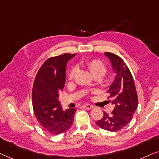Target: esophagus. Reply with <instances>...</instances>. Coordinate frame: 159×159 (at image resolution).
Instances as JSON below:
<instances>
[{
  "instance_id": "34e87169",
  "label": "esophagus",
  "mask_w": 159,
  "mask_h": 159,
  "mask_svg": "<svg viewBox=\"0 0 159 159\" xmlns=\"http://www.w3.org/2000/svg\"><path fill=\"white\" fill-rule=\"evenodd\" d=\"M83 107H84V108H86V109H87V110H90V109H92V107H93V105L86 103V104H84L83 105Z\"/></svg>"
}]
</instances>
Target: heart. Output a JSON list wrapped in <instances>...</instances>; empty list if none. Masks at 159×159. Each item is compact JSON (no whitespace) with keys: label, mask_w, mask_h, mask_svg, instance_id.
Returning <instances> with one entry per match:
<instances>
[{"label":"heart","mask_w":159,"mask_h":159,"mask_svg":"<svg viewBox=\"0 0 159 159\" xmlns=\"http://www.w3.org/2000/svg\"><path fill=\"white\" fill-rule=\"evenodd\" d=\"M88 67L91 72H92L94 75L97 73H103L105 74V71H106V67H105L104 63L98 60H94L90 61V62L88 63ZM76 70H77L76 67H73V68L70 70V71L69 72L68 78L70 80H72L74 78L75 74L76 73Z\"/></svg>","instance_id":"b5f03b06"}]
</instances>
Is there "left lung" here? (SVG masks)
<instances>
[{
	"label": "left lung",
	"mask_w": 159,
	"mask_h": 159,
	"mask_svg": "<svg viewBox=\"0 0 159 159\" xmlns=\"http://www.w3.org/2000/svg\"><path fill=\"white\" fill-rule=\"evenodd\" d=\"M111 60L113 71L116 73L113 84L110 86V97L113 98V112H104L102 119L96 121L99 127L110 132H117L132 120L138 105V99L132 73L124 60L118 55L105 52Z\"/></svg>",
	"instance_id": "left-lung-1"
}]
</instances>
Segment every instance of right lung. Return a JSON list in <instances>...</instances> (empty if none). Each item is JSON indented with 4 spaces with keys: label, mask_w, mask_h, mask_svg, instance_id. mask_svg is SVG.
Returning a JSON list of instances; mask_svg holds the SVG:
<instances>
[{
    "label": "right lung",
    "mask_w": 159,
    "mask_h": 159,
    "mask_svg": "<svg viewBox=\"0 0 159 159\" xmlns=\"http://www.w3.org/2000/svg\"><path fill=\"white\" fill-rule=\"evenodd\" d=\"M75 54H64L48 59L39 69L33 87V107L38 121L53 134L66 132L73 123L75 108L63 111L59 92L65 84V70Z\"/></svg>",
    "instance_id": "add662e5"
}]
</instances>
